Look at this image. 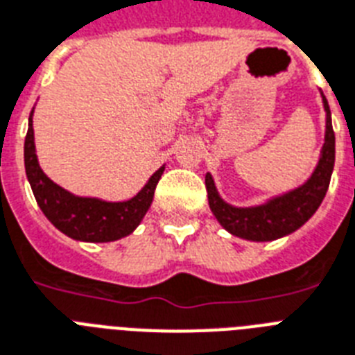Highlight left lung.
<instances>
[{
	"instance_id": "left-lung-1",
	"label": "left lung",
	"mask_w": 355,
	"mask_h": 355,
	"mask_svg": "<svg viewBox=\"0 0 355 355\" xmlns=\"http://www.w3.org/2000/svg\"><path fill=\"white\" fill-rule=\"evenodd\" d=\"M321 101L326 113L324 143L315 168L302 185L273 196L260 205L236 207L227 203L220 196L211 172L205 174L209 207L218 223L227 232H231L232 236L243 238L249 242H273L300 229L315 214L330 187L334 163H336V135L331 128L330 106L322 92Z\"/></svg>"
}]
</instances>
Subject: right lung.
Instances as JSON below:
<instances>
[{"label": "right lung", "mask_w": 355, "mask_h": 355, "mask_svg": "<svg viewBox=\"0 0 355 355\" xmlns=\"http://www.w3.org/2000/svg\"><path fill=\"white\" fill-rule=\"evenodd\" d=\"M33 113L25 137V172L36 203L53 225L65 236L78 242H115L132 234L154 200L157 181L164 172V164L150 175L146 185L126 201H106L89 196H76L49 180L42 170L34 146Z\"/></svg>", "instance_id": "right-lung-1"}]
</instances>
